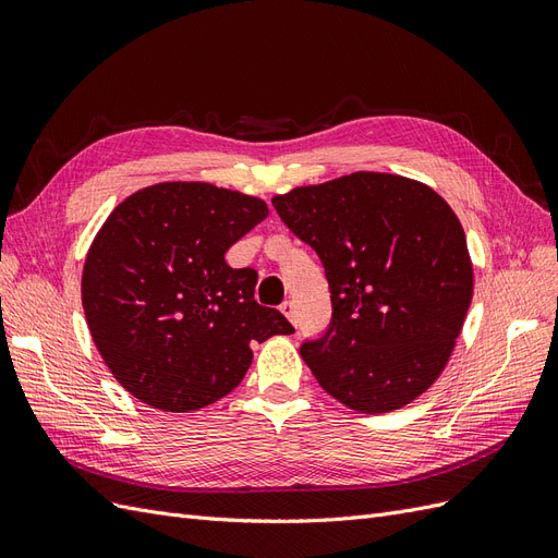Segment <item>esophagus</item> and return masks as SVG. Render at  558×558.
I'll list each match as a JSON object with an SVG mask.
<instances>
[{"label": "esophagus", "instance_id": "34e87169", "mask_svg": "<svg viewBox=\"0 0 558 558\" xmlns=\"http://www.w3.org/2000/svg\"><path fill=\"white\" fill-rule=\"evenodd\" d=\"M280 313L296 327V311H294V303H292V301H284V303L280 305Z\"/></svg>", "mask_w": 558, "mask_h": 558}]
</instances>
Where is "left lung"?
<instances>
[{"instance_id": "8db88e82", "label": "left lung", "mask_w": 558, "mask_h": 558, "mask_svg": "<svg viewBox=\"0 0 558 558\" xmlns=\"http://www.w3.org/2000/svg\"><path fill=\"white\" fill-rule=\"evenodd\" d=\"M274 206L329 280V331L301 348L319 387L364 415L422 397L473 301V262L452 206L415 178L383 171L301 185Z\"/></svg>"}]
</instances>
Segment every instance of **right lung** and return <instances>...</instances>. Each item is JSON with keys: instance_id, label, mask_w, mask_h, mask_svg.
I'll return each instance as SVG.
<instances>
[{"instance_id": "1", "label": "right lung", "mask_w": 558, "mask_h": 558, "mask_svg": "<svg viewBox=\"0 0 558 558\" xmlns=\"http://www.w3.org/2000/svg\"><path fill=\"white\" fill-rule=\"evenodd\" d=\"M268 215L264 199L202 181L143 187L87 250L81 299L95 345L141 403L192 412L239 387L253 345L294 327L255 301V268L227 250Z\"/></svg>"}]
</instances>
